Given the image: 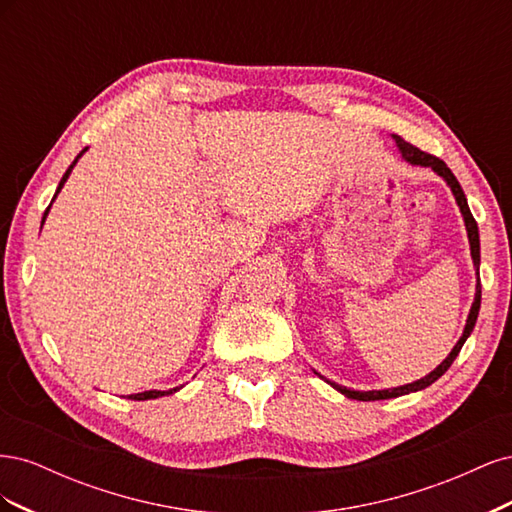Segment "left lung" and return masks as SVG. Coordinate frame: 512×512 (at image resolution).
Wrapping results in <instances>:
<instances>
[{
	"label": "left lung",
	"instance_id": "left-lung-1",
	"mask_svg": "<svg viewBox=\"0 0 512 512\" xmlns=\"http://www.w3.org/2000/svg\"><path fill=\"white\" fill-rule=\"evenodd\" d=\"M395 143L399 147V153L401 158H404L408 164L412 166H425V168H431L433 173L440 175L448 188H451L455 200H457V207L463 215V222H466V230H468V241H470V254H472V262H474V269H476V294H474V303L470 307V314H468V320H466V329H463V335L459 337V342L455 344V348L451 350V354L446 356V359L431 371V374H427L425 378L416 380V382H410V384H404V386H395V389H382V391H354V389H346V386L342 384H335L331 380H327L324 376H320L318 371L316 374L324 380L329 382L333 389H337L342 395H346L348 399H359V401H378V399H393V397H399V395H408V393H416V391H423L427 389L429 384L436 382L440 376H444V371L453 365V361L457 359V354L461 352V346L466 344V339L470 337V333L474 331V324H476V318H478V309H480V273H478V267H480V239H478V226H476V220L472 218L470 213V207H468V198L466 194H463L461 185L457 181V177L451 173V168H448L440 158L431 156V153H425L418 147L406 143L404 138L393 134Z\"/></svg>",
	"mask_w": 512,
	"mask_h": 512
}]
</instances>
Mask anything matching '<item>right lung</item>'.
I'll use <instances>...</instances> for the list:
<instances>
[{
  "mask_svg": "<svg viewBox=\"0 0 512 512\" xmlns=\"http://www.w3.org/2000/svg\"><path fill=\"white\" fill-rule=\"evenodd\" d=\"M87 151V147L79 153V156H76L74 158V162L70 164V168L66 170V175L64 177H61V181H59V185H57V192H55V196L59 194V190L61 188H64V183L68 181V177H70V173H72V168H74V164L76 162H79V158L83 156V153ZM55 196H53V200H55ZM49 211H51V205L49 207H46V211H44V218H42V224H44V220H46V215H49ZM175 391H179V389H168V391H156V389H153V391H145V393H134V395H130V399H134V401H145V399H158V397H164V395H173Z\"/></svg>",
  "mask_w": 512,
  "mask_h": 512,
  "instance_id": "1",
  "label": "right lung"
}]
</instances>
